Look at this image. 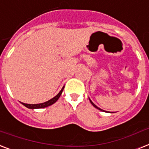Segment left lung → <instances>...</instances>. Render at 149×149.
Returning <instances> with one entry per match:
<instances>
[{
    "label": "left lung",
    "instance_id": "8db88e82",
    "mask_svg": "<svg viewBox=\"0 0 149 149\" xmlns=\"http://www.w3.org/2000/svg\"><path fill=\"white\" fill-rule=\"evenodd\" d=\"M89 100H90V101H91V104H92V105H93V107H96V108L97 109H98V110H100V111H104V110H102V109H100V108H99V107H98L97 106V105H95V104H93V102H92V100H91V99H90V98H89ZM105 112H107V111H105Z\"/></svg>",
    "mask_w": 149,
    "mask_h": 149
}]
</instances>
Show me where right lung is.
I'll list each match as a JSON object with an SVG mask.
<instances>
[{
    "label": "right lung",
    "mask_w": 149,
    "mask_h": 149,
    "mask_svg": "<svg viewBox=\"0 0 149 149\" xmlns=\"http://www.w3.org/2000/svg\"><path fill=\"white\" fill-rule=\"evenodd\" d=\"M63 89H64V86H63L62 90L59 91V93L57 94L56 96H55L53 98H52L50 99L49 100H48L46 102H44V103H42V104H24V103H22L24 107H26L28 108L29 109H38V108H44V107H49L52 104H55L58 99L59 98V97L61 96L62 93H63Z\"/></svg>",
    "instance_id": "add662e5"
}]
</instances>
